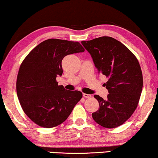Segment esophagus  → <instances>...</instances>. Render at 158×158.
<instances>
[{
    "instance_id": "esophagus-1",
    "label": "esophagus",
    "mask_w": 158,
    "mask_h": 158,
    "mask_svg": "<svg viewBox=\"0 0 158 158\" xmlns=\"http://www.w3.org/2000/svg\"><path fill=\"white\" fill-rule=\"evenodd\" d=\"M90 97H91L90 94L83 93V98H90Z\"/></svg>"
}]
</instances>
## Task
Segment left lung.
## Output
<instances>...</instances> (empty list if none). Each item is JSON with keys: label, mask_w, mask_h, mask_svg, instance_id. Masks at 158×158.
Masks as SVG:
<instances>
[{"label": "left lung", "mask_w": 158, "mask_h": 158, "mask_svg": "<svg viewBox=\"0 0 158 158\" xmlns=\"http://www.w3.org/2000/svg\"><path fill=\"white\" fill-rule=\"evenodd\" d=\"M93 58L99 73L108 78L104 86L107 99L98 94L99 110L93 113V119L102 127L116 128L125 123L134 112L143 88V74L135 56L114 38L101 37L82 41Z\"/></svg>", "instance_id": "left-lung-1"}]
</instances>
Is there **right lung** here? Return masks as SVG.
Returning <instances> with one entry per match:
<instances>
[{
    "label": "right lung",
    "mask_w": 158,
    "mask_h": 158,
    "mask_svg": "<svg viewBox=\"0 0 158 158\" xmlns=\"http://www.w3.org/2000/svg\"><path fill=\"white\" fill-rule=\"evenodd\" d=\"M77 42L48 39L35 47L25 58L16 81L21 107L30 119L43 128H53L67 119L82 98L81 92L66 90L59 85L61 61L65 56L83 52Z\"/></svg>",
    "instance_id": "1"
}]
</instances>
